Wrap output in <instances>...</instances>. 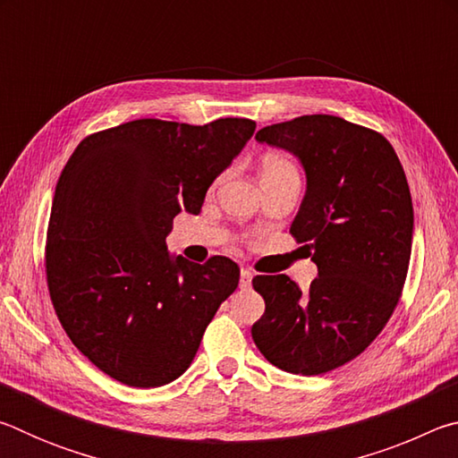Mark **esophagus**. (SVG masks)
<instances>
[{
    "instance_id": "esophagus-1",
    "label": "esophagus",
    "mask_w": 458,
    "mask_h": 458,
    "mask_svg": "<svg viewBox=\"0 0 458 458\" xmlns=\"http://www.w3.org/2000/svg\"><path fill=\"white\" fill-rule=\"evenodd\" d=\"M250 284H252V270L242 268L240 270V286H242V289H248Z\"/></svg>"
}]
</instances>
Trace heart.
<instances>
[{"mask_svg":"<svg viewBox=\"0 0 458 458\" xmlns=\"http://www.w3.org/2000/svg\"><path fill=\"white\" fill-rule=\"evenodd\" d=\"M273 174H297V167H294L289 159L283 157V155L268 153L260 164V177Z\"/></svg>","mask_w":458,"mask_h":458,"instance_id":"heart-1","label":"heart"}]
</instances>
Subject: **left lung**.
I'll list each match as a JSON object with an SVG mask.
<instances>
[{
  "mask_svg": "<svg viewBox=\"0 0 458 458\" xmlns=\"http://www.w3.org/2000/svg\"><path fill=\"white\" fill-rule=\"evenodd\" d=\"M257 141L305 169L291 234L313 250L319 276L305 293L286 275L254 276L267 309L252 339L273 366L319 376L358 358L398 305L414 230L406 174L384 135L333 114L268 125Z\"/></svg>",
  "mask_w": 458,
  "mask_h": 458,
  "instance_id": "1",
  "label": "left lung"
}]
</instances>
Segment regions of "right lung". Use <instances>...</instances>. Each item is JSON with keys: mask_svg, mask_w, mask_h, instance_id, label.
<instances>
[{"mask_svg": "<svg viewBox=\"0 0 458 458\" xmlns=\"http://www.w3.org/2000/svg\"><path fill=\"white\" fill-rule=\"evenodd\" d=\"M254 129L232 117L139 119L82 139L62 169L46 242L50 299L79 352L117 382L180 377L236 291V262L172 257L165 238L182 210L199 214Z\"/></svg>", "mask_w": 458, "mask_h": 458, "instance_id": "obj_1", "label": "right lung"}]
</instances>
